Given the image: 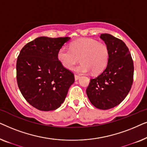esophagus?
Masks as SVG:
<instances>
[{
    "instance_id": "esophagus-1",
    "label": "esophagus",
    "mask_w": 147,
    "mask_h": 147,
    "mask_svg": "<svg viewBox=\"0 0 147 147\" xmlns=\"http://www.w3.org/2000/svg\"><path fill=\"white\" fill-rule=\"evenodd\" d=\"M74 77H75V80H78L79 79V78H80V76H78V75H76V74H75V75H74Z\"/></svg>"
}]
</instances>
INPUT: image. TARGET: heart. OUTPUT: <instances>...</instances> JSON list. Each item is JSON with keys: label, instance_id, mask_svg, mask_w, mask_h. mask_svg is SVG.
Returning a JSON list of instances; mask_svg holds the SVG:
<instances>
[{"label": "heart", "instance_id": "b5f03b06", "mask_svg": "<svg viewBox=\"0 0 147 147\" xmlns=\"http://www.w3.org/2000/svg\"><path fill=\"white\" fill-rule=\"evenodd\" d=\"M110 52L105 43L92 39H80L74 41L70 49L62 47L57 53V58L67 69H71L79 58L82 63L75 68L78 73L85 74L90 71L99 74L107 66Z\"/></svg>", "mask_w": 147, "mask_h": 147}]
</instances>
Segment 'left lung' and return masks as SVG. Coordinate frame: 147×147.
Here are the masks:
<instances>
[{
	"label": "left lung",
	"mask_w": 147,
	"mask_h": 147,
	"mask_svg": "<svg viewBox=\"0 0 147 147\" xmlns=\"http://www.w3.org/2000/svg\"><path fill=\"white\" fill-rule=\"evenodd\" d=\"M109 49L107 67L98 77L90 80L86 94L96 108L108 110L120 104L131 89L134 63L131 54L121 39L110 34L100 35Z\"/></svg>",
	"instance_id": "obj_1"
}]
</instances>
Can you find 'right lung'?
<instances>
[{"label":"right lung","instance_id":"right-lung-1","mask_svg":"<svg viewBox=\"0 0 147 147\" xmlns=\"http://www.w3.org/2000/svg\"><path fill=\"white\" fill-rule=\"evenodd\" d=\"M69 37H40L26 44L17 61V81L28 103L41 111L60 107L75 81L74 74L63 67L59 50Z\"/></svg>","mask_w":147,"mask_h":147}]
</instances>
